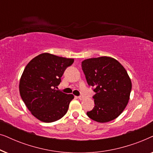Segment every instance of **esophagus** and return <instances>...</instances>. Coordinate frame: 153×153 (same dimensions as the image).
Instances as JSON below:
<instances>
[{"instance_id":"obj_1","label":"esophagus","mask_w":153,"mask_h":153,"mask_svg":"<svg viewBox=\"0 0 153 153\" xmlns=\"http://www.w3.org/2000/svg\"><path fill=\"white\" fill-rule=\"evenodd\" d=\"M78 98H79V100H83V99H84V96H83V95H80V96H79Z\"/></svg>"}]
</instances>
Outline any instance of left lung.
I'll use <instances>...</instances> for the list:
<instances>
[{
    "instance_id": "1",
    "label": "left lung",
    "mask_w": 153,
    "mask_h": 153,
    "mask_svg": "<svg viewBox=\"0 0 153 153\" xmlns=\"http://www.w3.org/2000/svg\"><path fill=\"white\" fill-rule=\"evenodd\" d=\"M87 83L94 88L95 106L87 116L98 123H106L118 117L129 100L131 82L127 71L114 58L102 56L81 62Z\"/></svg>"
}]
</instances>
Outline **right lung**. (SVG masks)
Listing matches in <instances>:
<instances>
[{"instance_id": "obj_1", "label": "right lung", "mask_w": 153, "mask_h": 153, "mask_svg": "<svg viewBox=\"0 0 153 153\" xmlns=\"http://www.w3.org/2000/svg\"><path fill=\"white\" fill-rule=\"evenodd\" d=\"M74 62L48 53L39 54L28 62L19 82L21 97L33 116L45 123L62 118L74 95L58 88L65 70Z\"/></svg>"}]
</instances>
